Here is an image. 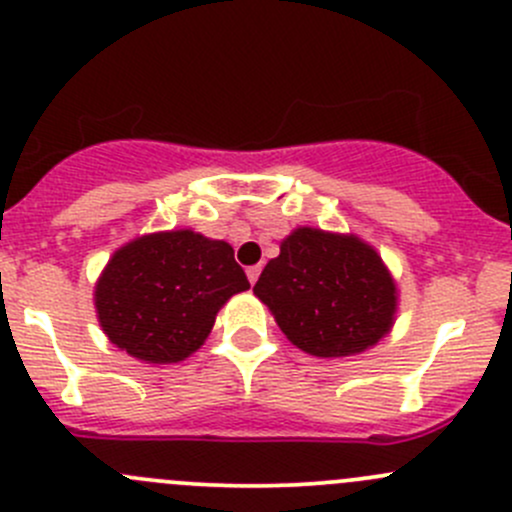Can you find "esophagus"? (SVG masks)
<instances>
[{"label":"esophagus","mask_w":512,"mask_h":512,"mask_svg":"<svg viewBox=\"0 0 512 512\" xmlns=\"http://www.w3.org/2000/svg\"><path fill=\"white\" fill-rule=\"evenodd\" d=\"M246 276H249V283H251V286H254V283L258 281V276H261V266L246 268Z\"/></svg>","instance_id":"esophagus-1"}]
</instances>
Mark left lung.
<instances>
[{
	"label": "left lung",
	"mask_w": 512,
	"mask_h": 512,
	"mask_svg": "<svg viewBox=\"0 0 512 512\" xmlns=\"http://www.w3.org/2000/svg\"><path fill=\"white\" fill-rule=\"evenodd\" d=\"M256 298L298 350L352 357L370 350L397 318V283L374 246L355 234L298 226L266 263Z\"/></svg>",
	"instance_id": "obj_1"
}]
</instances>
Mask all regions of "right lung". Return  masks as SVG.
Wrapping results in <instances>:
<instances>
[{
  "label": "right lung",
  "instance_id": "right-lung-1",
  "mask_svg": "<svg viewBox=\"0 0 512 512\" xmlns=\"http://www.w3.org/2000/svg\"><path fill=\"white\" fill-rule=\"evenodd\" d=\"M249 288L226 241L172 229L120 246L98 276L93 300L115 347L147 365H172L197 352L221 305Z\"/></svg>",
  "mask_w": 512,
  "mask_h": 512
}]
</instances>
